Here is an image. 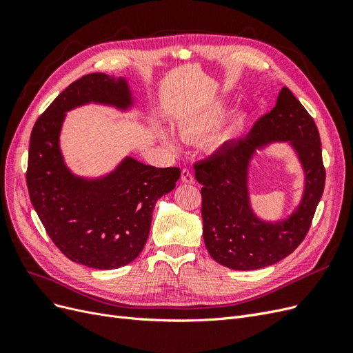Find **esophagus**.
<instances>
[{
    "instance_id": "1",
    "label": "esophagus",
    "mask_w": 353,
    "mask_h": 353,
    "mask_svg": "<svg viewBox=\"0 0 353 353\" xmlns=\"http://www.w3.org/2000/svg\"><path fill=\"white\" fill-rule=\"evenodd\" d=\"M181 181L185 184H194V175L191 174L190 169H183L181 170Z\"/></svg>"
}]
</instances>
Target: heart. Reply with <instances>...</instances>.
Masks as SVG:
<instances>
[{"mask_svg": "<svg viewBox=\"0 0 353 353\" xmlns=\"http://www.w3.org/2000/svg\"><path fill=\"white\" fill-rule=\"evenodd\" d=\"M223 112H225V101L223 100L212 101L206 105H203V108L193 110L191 113L181 117L178 122V131L184 140H188V141L200 140V138L206 137L213 128L218 125ZM237 125L239 122L236 117L228 121L227 123H223L219 130H216L209 138V144L212 147H219L225 141H228L232 137V134L236 132ZM163 138L166 140V143L175 144L172 137L169 134H165Z\"/></svg>", "mask_w": 353, "mask_h": 353, "instance_id": "b5f03b06", "label": "heart"}]
</instances>
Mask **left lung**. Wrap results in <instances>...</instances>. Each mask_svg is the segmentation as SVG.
I'll return each mask as SVG.
<instances>
[{"instance_id":"8db88e82","label":"left lung","mask_w":353,"mask_h":353,"mask_svg":"<svg viewBox=\"0 0 353 353\" xmlns=\"http://www.w3.org/2000/svg\"><path fill=\"white\" fill-rule=\"evenodd\" d=\"M288 141L305 170V191L299 208L287 220L265 223L250 208L247 170L258 148ZM201 188L203 240L218 263L237 271L274 265L294 252L311 228L325 184L321 140L312 116L287 87L275 108L256 121L245 138L223 144L194 165Z\"/></svg>"}]
</instances>
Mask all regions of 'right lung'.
<instances>
[{"label": "right lung", "mask_w": 353, "mask_h": 353, "mask_svg": "<svg viewBox=\"0 0 353 353\" xmlns=\"http://www.w3.org/2000/svg\"><path fill=\"white\" fill-rule=\"evenodd\" d=\"M91 101L126 110L132 97L123 78L105 73L72 82L34 125L26 184L42 225L66 258L94 270H116L141 253L156 201L175 188L181 170L126 157L103 178L74 176L60 152V130L66 112Z\"/></svg>", "instance_id": "add662e5"}]
</instances>
